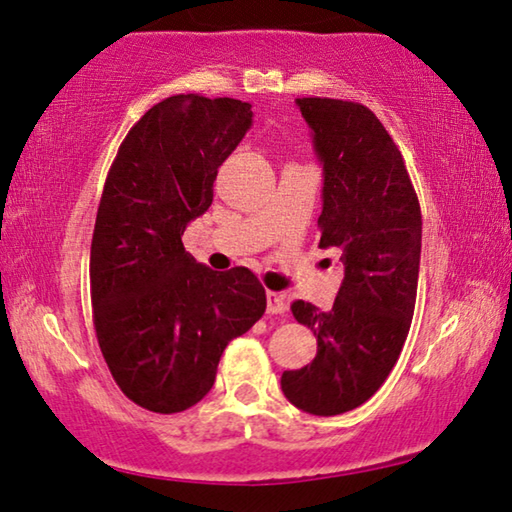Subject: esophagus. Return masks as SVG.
I'll return each mask as SVG.
<instances>
[{
	"mask_svg": "<svg viewBox=\"0 0 512 512\" xmlns=\"http://www.w3.org/2000/svg\"><path fill=\"white\" fill-rule=\"evenodd\" d=\"M266 312H269V314H285L287 312L285 296L278 294V291H266Z\"/></svg>",
	"mask_w": 512,
	"mask_h": 512,
	"instance_id": "esophagus-1",
	"label": "esophagus"
}]
</instances>
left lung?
Returning <instances> with one entry per match:
<instances>
[{"label":"left lung","instance_id":"obj_1","mask_svg":"<svg viewBox=\"0 0 512 512\" xmlns=\"http://www.w3.org/2000/svg\"><path fill=\"white\" fill-rule=\"evenodd\" d=\"M323 166L321 248H342L344 280L332 310L291 305L314 330L316 358L282 373L298 410L332 417L358 408L399 360L415 314L421 209L401 150L364 104L298 97Z\"/></svg>","mask_w":512,"mask_h":512}]
</instances>
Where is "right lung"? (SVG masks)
Instances as JSON below:
<instances>
[{
  "label": "right lung",
  "instance_id": "1",
  "mask_svg": "<svg viewBox=\"0 0 512 512\" xmlns=\"http://www.w3.org/2000/svg\"><path fill=\"white\" fill-rule=\"evenodd\" d=\"M250 125L248 102L166 97L129 129L104 182L91 243L97 344L127 399L159 415L205 399L225 346L266 310L253 271H212L182 243Z\"/></svg>",
  "mask_w": 512,
  "mask_h": 512
}]
</instances>
